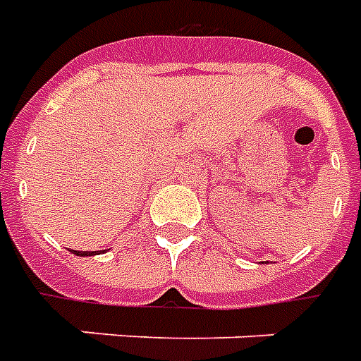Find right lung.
I'll return each instance as SVG.
<instances>
[{
    "label": "right lung",
    "mask_w": 361,
    "mask_h": 361,
    "mask_svg": "<svg viewBox=\"0 0 361 361\" xmlns=\"http://www.w3.org/2000/svg\"><path fill=\"white\" fill-rule=\"evenodd\" d=\"M73 255H78V257H93V255H97V250L94 252H91V250H73Z\"/></svg>",
    "instance_id": "right-lung-1"
}]
</instances>
